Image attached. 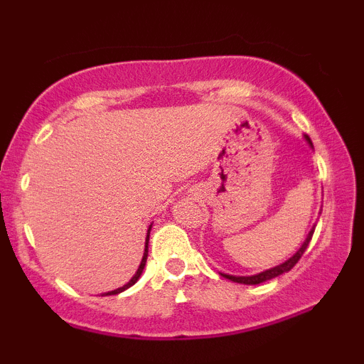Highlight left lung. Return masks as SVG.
<instances>
[{"label":"left lung","instance_id":"obj_1","mask_svg":"<svg viewBox=\"0 0 364 364\" xmlns=\"http://www.w3.org/2000/svg\"><path fill=\"white\" fill-rule=\"evenodd\" d=\"M303 139L308 144V147L313 150V144H311L310 136L303 135ZM320 214H321V212H320ZM315 228H316V224H313L311 229H310V232H308V235H306V240H304L303 245L299 246L298 252L292 255V257L287 258L286 262L279 263V265L270 267V269L263 270V272L253 274V275H232V274H224V272H219V274L223 275V277L228 279V281H232V282H237V284H248V286H255V284H262V282H265V281H270V279H274V277H279V275H281V274L289 272L292 267H294L296 263H298L299 258H301V255L304 253V250H306V246L310 245L313 232H315Z\"/></svg>","mask_w":364,"mask_h":364}]
</instances>
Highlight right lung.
<instances>
[{"label": "right lung", "mask_w": 364, "mask_h": 364, "mask_svg": "<svg viewBox=\"0 0 364 364\" xmlns=\"http://www.w3.org/2000/svg\"><path fill=\"white\" fill-rule=\"evenodd\" d=\"M150 229H152V224L149 225V231H147V237H145V250H144V257H141V262H140V265H139V269H136V272L133 274V277L129 279V281L124 284V286H121V287H118V289H112V291H107V292H102V296H111V294H119V292H123V291H127L128 287H132L133 284H135L136 281H139L140 279V275H141V272H144V269H145V263H147V257H149V237H150Z\"/></svg>", "instance_id": "add662e5"}]
</instances>
